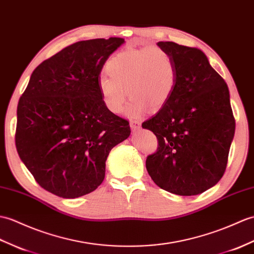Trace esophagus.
I'll use <instances>...</instances> for the list:
<instances>
[{
    "mask_svg": "<svg viewBox=\"0 0 254 254\" xmlns=\"http://www.w3.org/2000/svg\"><path fill=\"white\" fill-rule=\"evenodd\" d=\"M129 127H131L133 131H137V129H139L141 127V125H140V122L137 120H132L131 122H129Z\"/></svg>",
    "mask_w": 254,
    "mask_h": 254,
    "instance_id": "obj_1",
    "label": "esophagus"
}]
</instances>
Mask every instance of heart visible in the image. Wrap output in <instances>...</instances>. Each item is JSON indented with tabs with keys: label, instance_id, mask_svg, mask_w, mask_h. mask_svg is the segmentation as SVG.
Returning a JSON list of instances; mask_svg holds the SVG:
<instances>
[{
	"label": "heart",
	"instance_id": "b5f03b06",
	"mask_svg": "<svg viewBox=\"0 0 254 254\" xmlns=\"http://www.w3.org/2000/svg\"><path fill=\"white\" fill-rule=\"evenodd\" d=\"M106 72L98 80L106 108L121 114L128 95L132 98L127 108L131 117L144 114L147 107L160 109L172 95L176 81L172 56L157 45L117 53L106 64Z\"/></svg>",
	"mask_w": 254,
	"mask_h": 254
}]
</instances>
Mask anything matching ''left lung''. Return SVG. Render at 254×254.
Wrapping results in <instances>:
<instances>
[{
	"instance_id": "left-lung-1",
	"label": "left lung",
	"mask_w": 254,
	"mask_h": 254,
	"mask_svg": "<svg viewBox=\"0 0 254 254\" xmlns=\"http://www.w3.org/2000/svg\"><path fill=\"white\" fill-rule=\"evenodd\" d=\"M158 46L172 56L176 81L166 105L141 125L158 139L146 169L162 190L193 196L214 186L225 172L235 134L229 91L202 51L174 42Z\"/></svg>"
}]
</instances>
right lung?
Masks as SVG:
<instances>
[{"label": "right lung", "instance_id": "obj_1", "mask_svg": "<svg viewBox=\"0 0 254 254\" xmlns=\"http://www.w3.org/2000/svg\"><path fill=\"white\" fill-rule=\"evenodd\" d=\"M122 38L64 47L33 70L17 106V152L45 190L63 198L94 191L110 150L131 133L98 90L99 74Z\"/></svg>", "mask_w": 254, "mask_h": 254}]
</instances>
